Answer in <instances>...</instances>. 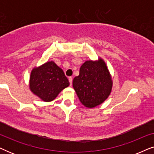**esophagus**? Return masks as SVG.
Segmentation results:
<instances>
[{
  "instance_id": "34e87169",
  "label": "esophagus",
  "mask_w": 154,
  "mask_h": 154,
  "mask_svg": "<svg viewBox=\"0 0 154 154\" xmlns=\"http://www.w3.org/2000/svg\"><path fill=\"white\" fill-rule=\"evenodd\" d=\"M69 83H70V85H72V81H73L72 77H69Z\"/></svg>"
}]
</instances>
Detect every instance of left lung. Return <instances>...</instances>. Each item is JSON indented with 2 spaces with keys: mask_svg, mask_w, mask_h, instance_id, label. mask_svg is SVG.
Wrapping results in <instances>:
<instances>
[{
  "mask_svg": "<svg viewBox=\"0 0 154 154\" xmlns=\"http://www.w3.org/2000/svg\"><path fill=\"white\" fill-rule=\"evenodd\" d=\"M73 87L82 104L89 109L102 104L110 95L113 81L103 59L87 60L82 64L79 75L73 80Z\"/></svg>",
  "mask_w": 154,
  "mask_h": 154,
  "instance_id": "left-lung-1",
  "label": "left lung"
}]
</instances>
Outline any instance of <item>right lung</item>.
<instances>
[{
  "label": "right lung",
  "mask_w": 154,
  "mask_h": 154,
  "mask_svg": "<svg viewBox=\"0 0 154 154\" xmlns=\"http://www.w3.org/2000/svg\"><path fill=\"white\" fill-rule=\"evenodd\" d=\"M69 85L64 71L53 61L34 67L31 72L29 89L43 102L53 101Z\"/></svg>",
  "instance_id": "right-lung-1"
}]
</instances>
